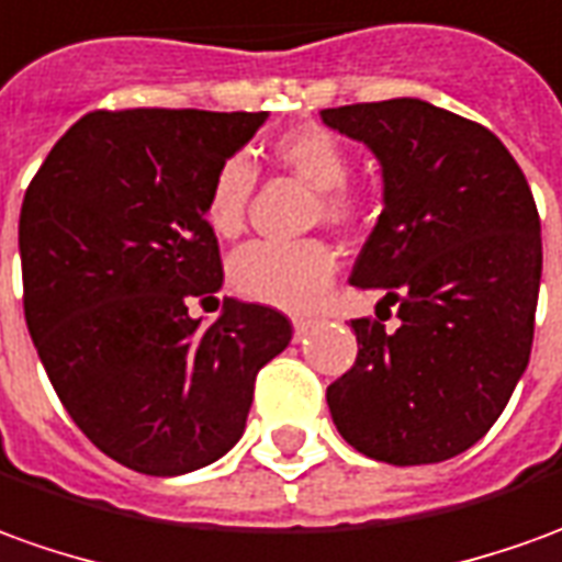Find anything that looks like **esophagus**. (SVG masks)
<instances>
[{
    "mask_svg": "<svg viewBox=\"0 0 562 562\" xmlns=\"http://www.w3.org/2000/svg\"><path fill=\"white\" fill-rule=\"evenodd\" d=\"M315 327V318H303V315H296L293 318V333H296V339H303L305 333Z\"/></svg>",
    "mask_w": 562,
    "mask_h": 562,
    "instance_id": "1",
    "label": "esophagus"
}]
</instances>
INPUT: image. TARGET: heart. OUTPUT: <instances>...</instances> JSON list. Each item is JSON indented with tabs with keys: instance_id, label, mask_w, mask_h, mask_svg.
<instances>
[{
	"instance_id": "obj_1",
	"label": "heart",
	"mask_w": 562,
	"mask_h": 562,
	"mask_svg": "<svg viewBox=\"0 0 562 562\" xmlns=\"http://www.w3.org/2000/svg\"><path fill=\"white\" fill-rule=\"evenodd\" d=\"M266 156L274 168L312 186V220H321L333 229H346L361 216V195L348 186L351 153L339 134L330 127L296 125L278 134ZM257 186V170L241 156H229L214 170L201 216L207 229L220 238H235L244 229L247 204ZM336 272V257L330 244L321 238L305 241H254L232 257V288L254 303L303 312L318 303L321 293Z\"/></svg>"
}]
</instances>
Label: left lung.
I'll list each match as a JSON object with an SVG mask.
<instances>
[{"instance_id":"left-lung-1","label":"left lung","mask_w":562,"mask_h":562,"mask_svg":"<svg viewBox=\"0 0 562 562\" xmlns=\"http://www.w3.org/2000/svg\"><path fill=\"white\" fill-rule=\"evenodd\" d=\"M367 143L385 207L351 269L382 288L385 318L351 321L358 358L327 389L339 435L389 465L474 447L524 376L541 281V223L524 170L490 127L397 97L321 110Z\"/></svg>"}]
</instances>
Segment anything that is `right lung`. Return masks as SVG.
Here are the masks:
<instances>
[{
    "mask_svg": "<svg viewBox=\"0 0 562 562\" xmlns=\"http://www.w3.org/2000/svg\"><path fill=\"white\" fill-rule=\"evenodd\" d=\"M262 122L94 110L26 186L18 241L38 361L81 435L131 471L173 477L226 456L257 373L293 336L281 312L238 300L211 327L189 318L223 284L204 192Z\"/></svg>",
    "mask_w": 562,
    "mask_h": 562,
    "instance_id": "1",
    "label": "right lung"
}]
</instances>
